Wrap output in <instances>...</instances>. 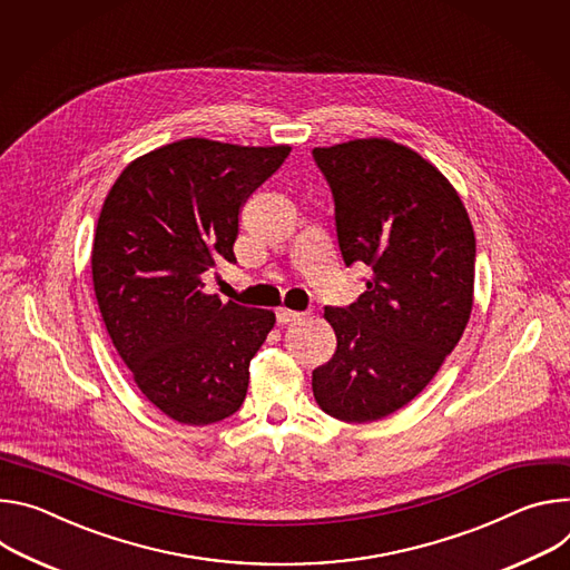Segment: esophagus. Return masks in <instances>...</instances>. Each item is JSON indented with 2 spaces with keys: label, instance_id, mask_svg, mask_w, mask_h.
<instances>
[{
  "label": "esophagus",
  "instance_id": "34e87169",
  "mask_svg": "<svg viewBox=\"0 0 570 570\" xmlns=\"http://www.w3.org/2000/svg\"><path fill=\"white\" fill-rule=\"evenodd\" d=\"M276 320H278V324L301 322L303 320V312H296V309H289V307H278L276 309Z\"/></svg>",
  "mask_w": 570,
  "mask_h": 570
}]
</instances>
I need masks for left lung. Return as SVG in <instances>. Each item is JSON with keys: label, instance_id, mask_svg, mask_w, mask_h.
Returning a JSON list of instances; mask_svg holds the SVG:
<instances>
[{"label": "left lung", "instance_id": "8db88e82", "mask_svg": "<svg viewBox=\"0 0 570 570\" xmlns=\"http://www.w3.org/2000/svg\"><path fill=\"white\" fill-rule=\"evenodd\" d=\"M335 199L346 265L366 292L326 307L335 355L312 371L317 405L348 423L385 419L432 381L473 309L475 233L451 180L414 149L357 138L312 151Z\"/></svg>", "mask_w": 570, "mask_h": 570}]
</instances>
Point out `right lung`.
Wrapping results in <instances>:
<instances>
[{"label": "right lung", "mask_w": 570, "mask_h": 570, "mask_svg": "<svg viewBox=\"0 0 570 570\" xmlns=\"http://www.w3.org/2000/svg\"><path fill=\"white\" fill-rule=\"evenodd\" d=\"M289 145L208 138L163 145L121 169L92 242L101 320L145 399L183 425L239 410L248 364L276 314L204 292L202 274L235 263L239 213Z\"/></svg>", "instance_id": "obj_1"}]
</instances>
